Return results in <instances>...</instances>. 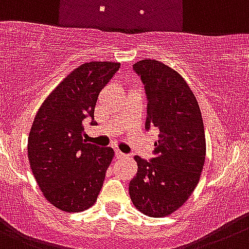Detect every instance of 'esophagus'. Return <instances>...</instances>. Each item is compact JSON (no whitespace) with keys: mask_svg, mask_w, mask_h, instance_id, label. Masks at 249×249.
<instances>
[{"mask_svg":"<svg viewBox=\"0 0 249 249\" xmlns=\"http://www.w3.org/2000/svg\"><path fill=\"white\" fill-rule=\"evenodd\" d=\"M116 158H117V159H126V158H128V155L121 153L120 150H116Z\"/></svg>","mask_w":249,"mask_h":249,"instance_id":"1","label":"esophagus"}]
</instances>
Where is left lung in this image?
<instances>
[{
  "mask_svg": "<svg viewBox=\"0 0 249 249\" xmlns=\"http://www.w3.org/2000/svg\"><path fill=\"white\" fill-rule=\"evenodd\" d=\"M148 96L145 128L159 131L151 161L134 156L138 169L129 182L134 207L150 217L169 216L192 196L207 155L198 101L177 71L145 58L133 65Z\"/></svg>",
  "mask_w": 249,
  "mask_h": 249,
  "instance_id": "left-lung-1",
  "label": "left lung"
}]
</instances>
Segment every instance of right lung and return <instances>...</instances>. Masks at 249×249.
I'll return each instance as SVG.
<instances>
[{
  "label": "right lung",
  "mask_w": 249,
  "mask_h": 249,
  "mask_svg": "<svg viewBox=\"0 0 249 249\" xmlns=\"http://www.w3.org/2000/svg\"><path fill=\"white\" fill-rule=\"evenodd\" d=\"M120 62L91 61L70 73L49 94L28 137L30 169L44 197L66 213H80L98 199L112 148H99L83 139V122L91 118L101 89Z\"/></svg>",
  "instance_id": "1"
}]
</instances>
